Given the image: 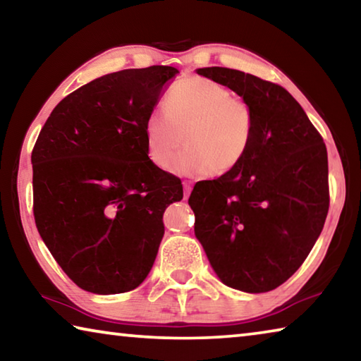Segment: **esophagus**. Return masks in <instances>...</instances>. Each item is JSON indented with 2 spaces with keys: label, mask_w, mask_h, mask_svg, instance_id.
Returning a JSON list of instances; mask_svg holds the SVG:
<instances>
[{
  "label": "esophagus",
  "mask_w": 361,
  "mask_h": 361,
  "mask_svg": "<svg viewBox=\"0 0 361 361\" xmlns=\"http://www.w3.org/2000/svg\"><path fill=\"white\" fill-rule=\"evenodd\" d=\"M183 189H185V199H188L189 194L192 191V186L189 185V183H185V185H183Z\"/></svg>",
  "instance_id": "34e87169"
}]
</instances>
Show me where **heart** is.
Masks as SVG:
<instances>
[{
  "instance_id": "1",
  "label": "heart",
  "mask_w": 361,
  "mask_h": 361,
  "mask_svg": "<svg viewBox=\"0 0 361 361\" xmlns=\"http://www.w3.org/2000/svg\"><path fill=\"white\" fill-rule=\"evenodd\" d=\"M166 111L151 113L145 121V142L149 161L180 176L223 175L245 157L253 137V113L245 102L234 99L224 84L192 76L176 82L166 97Z\"/></svg>"
}]
</instances>
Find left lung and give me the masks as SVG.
Listing matches in <instances>:
<instances>
[{"label":"left lung","instance_id":"1","mask_svg":"<svg viewBox=\"0 0 361 361\" xmlns=\"http://www.w3.org/2000/svg\"><path fill=\"white\" fill-rule=\"evenodd\" d=\"M195 71L234 90L253 113L242 162L195 183L189 195L195 237L224 285L271 291L298 271L325 224L326 146L282 85L223 66Z\"/></svg>","mask_w":361,"mask_h":361}]
</instances>
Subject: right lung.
<instances>
[{"mask_svg":"<svg viewBox=\"0 0 361 361\" xmlns=\"http://www.w3.org/2000/svg\"><path fill=\"white\" fill-rule=\"evenodd\" d=\"M178 70L97 78L54 108L32 152L33 213L49 252L79 288L126 293L148 277L176 176L149 161L145 121Z\"/></svg>","mask_w":361,"mask_h":361,"instance_id":"obj_1","label":"right lung"}]
</instances>
